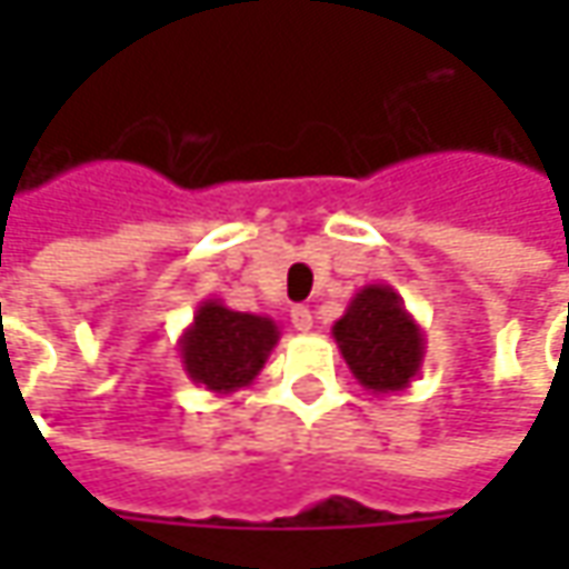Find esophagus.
Here are the masks:
<instances>
[{
  "mask_svg": "<svg viewBox=\"0 0 569 569\" xmlns=\"http://www.w3.org/2000/svg\"><path fill=\"white\" fill-rule=\"evenodd\" d=\"M291 322H295L297 332H310V329H313V313H310L307 307H295V310H291Z\"/></svg>",
  "mask_w": 569,
  "mask_h": 569,
  "instance_id": "esophagus-1",
  "label": "esophagus"
}]
</instances>
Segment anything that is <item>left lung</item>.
<instances>
[{"label":"left lung","instance_id":"8db88e82","mask_svg":"<svg viewBox=\"0 0 569 569\" xmlns=\"http://www.w3.org/2000/svg\"><path fill=\"white\" fill-rule=\"evenodd\" d=\"M332 336L355 380L373 396L402 392L421 373L425 329L392 284H363L336 319Z\"/></svg>","mask_w":569,"mask_h":569}]
</instances>
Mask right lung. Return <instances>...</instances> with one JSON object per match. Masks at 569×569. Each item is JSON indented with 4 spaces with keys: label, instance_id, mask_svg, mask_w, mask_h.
<instances>
[{
    "label": "right lung",
    "instance_id": "right-lung-1",
    "mask_svg": "<svg viewBox=\"0 0 569 569\" xmlns=\"http://www.w3.org/2000/svg\"><path fill=\"white\" fill-rule=\"evenodd\" d=\"M278 339L281 332L274 319L240 313L218 297H208L199 303L177 348L189 380L214 396H230L259 377Z\"/></svg>",
    "mask_w": 569,
    "mask_h": 569
}]
</instances>
